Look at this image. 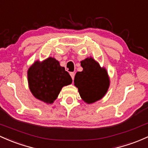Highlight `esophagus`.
Segmentation results:
<instances>
[{
    "mask_svg": "<svg viewBox=\"0 0 148 148\" xmlns=\"http://www.w3.org/2000/svg\"><path fill=\"white\" fill-rule=\"evenodd\" d=\"M70 75H71V77H72L73 80H74V77H75L74 73H70Z\"/></svg>",
    "mask_w": 148,
    "mask_h": 148,
    "instance_id": "esophagus-1",
    "label": "esophagus"
}]
</instances>
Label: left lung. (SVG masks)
<instances>
[{"label": "left lung", "instance_id": "8db88e82", "mask_svg": "<svg viewBox=\"0 0 148 148\" xmlns=\"http://www.w3.org/2000/svg\"><path fill=\"white\" fill-rule=\"evenodd\" d=\"M83 70L75 75L74 85L78 89L81 99L90 104L102 99L110 85L107 71L101 67L92 57L80 61Z\"/></svg>", "mask_w": 148, "mask_h": 148}]
</instances>
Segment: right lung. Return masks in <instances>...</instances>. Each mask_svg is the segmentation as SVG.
Masks as SVG:
<instances>
[{"label":"right lung","instance_id":"1","mask_svg":"<svg viewBox=\"0 0 148 148\" xmlns=\"http://www.w3.org/2000/svg\"><path fill=\"white\" fill-rule=\"evenodd\" d=\"M28 85L36 99L53 104L63 87L71 85L72 78L55 58L34 61L27 71Z\"/></svg>","mask_w":148,"mask_h":148}]
</instances>
